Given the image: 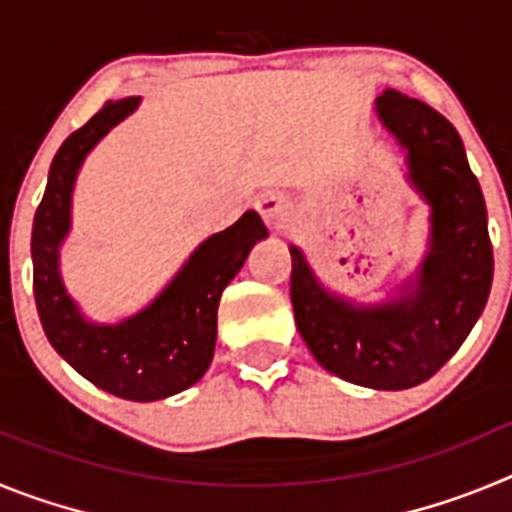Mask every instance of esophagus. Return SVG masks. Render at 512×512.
Instances as JSON below:
<instances>
[{
    "instance_id": "34e87169",
    "label": "esophagus",
    "mask_w": 512,
    "mask_h": 512,
    "mask_svg": "<svg viewBox=\"0 0 512 512\" xmlns=\"http://www.w3.org/2000/svg\"><path fill=\"white\" fill-rule=\"evenodd\" d=\"M256 210H259V215L264 217V223L271 230H282L289 223V215H292V202L282 192H264L256 200Z\"/></svg>"
}]
</instances>
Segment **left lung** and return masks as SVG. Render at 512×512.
Listing matches in <instances>:
<instances>
[{
  "mask_svg": "<svg viewBox=\"0 0 512 512\" xmlns=\"http://www.w3.org/2000/svg\"><path fill=\"white\" fill-rule=\"evenodd\" d=\"M377 117L408 156V179L431 205V241L408 292L354 305L318 282L297 246L292 307L300 336L330 374L372 390H408L459 351L490 297L487 207L459 133L420 99L387 89Z\"/></svg>",
  "mask_w": 512,
  "mask_h": 512,
  "instance_id": "8db88e82",
  "label": "left lung"
}]
</instances>
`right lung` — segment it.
Returning <instances> with one entry per match:
<instances>
[{
	"mask_svg": "<svg viewBox=\"0 0 512 512\" xmlns=\"http://www.w3.org/2000/svg\"><path fill=\"white\" fill-rule=\"evenodd\" d=\"M140 97L107 102L58 148L48 187L33 220V292L45 336L76 372L99 390L133 402H153L200 382L215 354L217 305L266 238L259 212L210 235L148 307L120 323H92L61 282L58 253L71 230V194L87 153L138 107Z\"/></svg>",
	"mask_w": 512,
	"mask_h": 512,
	"instance_id": "obj_1",
	"label": "right lung"
}]
</instances>
